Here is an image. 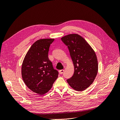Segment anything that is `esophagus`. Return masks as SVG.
Listing matches in <instances>:
<instances>
[{
	"instance_id": "1",
	"label": "esophagus",
	"mask_w": 120,
	"mask_h": 120,
	"mask_svg": "<svg viewBox=\"0 0 120 120\" xmlns=\"http://www.w3.org/2000/svg\"><path fill=\"white\" fill-rule=\"evenodd\" d=\"M64 72V70H60L59 71V72H60V74H63Z\"/></svg>"
}]
</instances>
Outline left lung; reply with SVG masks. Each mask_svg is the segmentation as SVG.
I'll return each instance as SVG.
<instances>
[{
	"mask_svg": "<svg viewBox=\"0 0 120 120\" xmlns=\"http://www.w3.org/2000/svg\"><path fill=\"white\" fill-rule=\"evenodd\" d=\"M68 48L74 66V74L67 79L72 88L82 91L92 84L98 71L96 54L89 43L78 34H70L61 38Z\"/></svg>",
	"mask_w": 120,
	"mask_h": 120,
	"instance_id": "obj_1",
	"label": "left lung"
}]
</instances>
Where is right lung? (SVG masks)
<instances>
[{"instance_id":"obj_1","label":"right lung","mask_w":120,"mask_h":120,"mask_svg":"<svg viewBox=\"0 0 120 120\" xmlns=\"http://www.w3.org/2000/svg\"><path fill=\"white\" fill-rule=\"evenodd\" d=\"M54 39H41L31 45L25 56L21 75L25 84L32 91L44 95L52 88L59 72L53 68L48 57Z\"/></svg>"}]
</instances>
